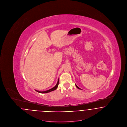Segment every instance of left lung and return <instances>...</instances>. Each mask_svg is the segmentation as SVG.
Here are the masks:
<instances>
[{
    "label": "left lung",
    "mask_w": 127,
    "mask_h": 127,
    "mask_svg": "<svg viewBox=\"0 0 127 127\" xmlns=\"http://www.w3.org/2000/svg\"><path fill=\"white\" fill-rule=\"evenodd\" d=\"M75 85H76V87H77V88H78V89H79V90H81V89H80V88H79V87H78V86H77V85H76L75 84Z\"/></svg>",
    "instance_id": "left-lung-1"
}]
</instances>
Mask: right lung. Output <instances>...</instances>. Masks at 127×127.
Segmentation results:
<instances>
[{
    "mask_svg": "<svg viewBox=\"0 0 127 127\" xmlns=\"http://www.w3.org/2000/svg\"><path fill=\"white\" fill-rule=\"evenodd\" d=\"M59 79H58V82L57 83V84L56 85V86H55L54 87L52 88V89H50V90H48V91H36L37 92H39V93H48L49 92H51V91H55V90H56L58 87V85H59Z\"/></svg>",
    "mask_w": 127,
    "mask_h": 127,
    "instance_id": "right-lung-1",
    "label": "right lung"
}]
</instances>
